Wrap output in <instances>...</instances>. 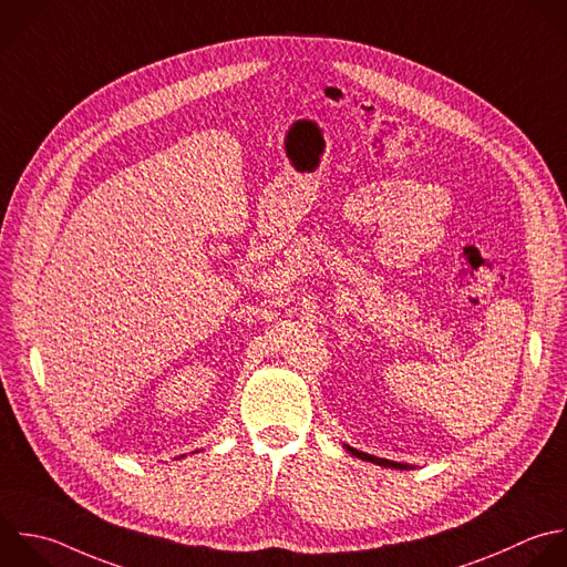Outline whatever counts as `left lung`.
<instances>
[{
  "label": "left lung",
  "instance_id": "obj_1",
  "mask_svg": "<svg viewBox=\"0 0 567 567\" xmlns=\"http://www.w3.org/2000/svg\"><path fill=\"white\" fill-rule=\"evenodd\" d=\"M352 456H357V458H361V461H370V463H374V465H383V467H394V470H412L414 465H408V463H396V461H390V458H379V456H374V454H368V452H361V450H357V447H350V445H343Z\"/></svg>",
  "mask_w": 567,
  "mask_h": 567
}]
</instances>
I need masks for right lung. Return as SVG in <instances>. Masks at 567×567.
I'll return each instance as SVG.
<instances>
[{
    "instance_id": "obj_1",
    "label": "right lung",
    "mask_w": 567,
    "mask_h": 567,
    "mask_svg": "<svg viewBox=\"0 0 567 567\" xmlns=\"http://www.w3.org/2000/svg\"><path fill=\"white\" fill-rule=\"evenodd\" d=\"M182 456H184V454H182Z\"/></svg>"
}]
</instances>
